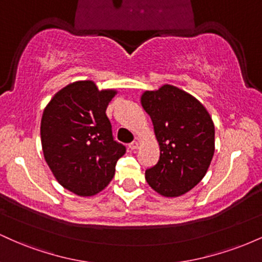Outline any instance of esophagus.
<instances>
[{"label":"esophagus","mask_w":262,"mask_h":262,"mask_svg":"<svg viewBox=\"0 0 262 262\" xmlns=\"http://www.w3.org/2000/svg\"><path fill=\"white\" fill-rule=\"evenodd\" d=\"M129 149H130V150H135V149H137L138 148V141H132V143H129Z\"/></svg>","instance_id":"1"}]
</instances>
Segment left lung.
Instances as JSON below:
<instances>
[{
    "mask_svg": "<svg viewBox=\"0 0 262 262\" xmlns=\"http://www.w3.org/2000/svg\"><path fill=\"white\" fill-rule=\"evenodd\" d=\"M141 104L160 146L158 162L145 171L146 182L165 197L181 196L203 179L212 161V118L193 96L171 85L144 92Z\"/></svg>",
    "mask_w": 262,
    "mask_h": 262,
    "instance_id": "obj_1",
    "label": "left lung"
}]
</instances>
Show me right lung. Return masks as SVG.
<instances>
[{"label": "right lung", "mask_w": 262, "mask_h": 262, "mask_svg": "<svg viewBox=\"0 0 262 262\" xmlns=\"http://www.w3.org/2000/svg\"><path fill=\"white\" fill-rule=\"evenodd\" d=\"M116 95L77 81L56 93L44 110L41 148L60 185L79 196L102 191L116 172L125 146L114 140L106 110Z\"/></svg>", "instance_id": "obj_1"}]
</instances>
